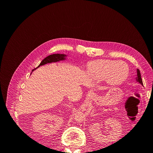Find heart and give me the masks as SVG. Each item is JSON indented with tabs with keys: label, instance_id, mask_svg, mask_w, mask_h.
I'll return each instance as SVG.
<instances>
[{
	"label": "heart",
	"instance_id": "heart-1",
	"mask_svg": "<svg viewBox=\"0 0 153 153\" xmlns=\"http://www.w3.org/2000/svg\"><path fill=\"white\" fill-rule=\"evenodd\" d=\"M87 70L89 76L93 79H106L110 85L122 84L126 81L129 74V68L126 62L109 59L92 62Z\"/></svg>",
	"mask_w": 153,
	"mask_h": 153
}]
</instances>
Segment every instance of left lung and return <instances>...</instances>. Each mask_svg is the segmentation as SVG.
<instances>
[{
    "label": "left lung",
    "instance_id": "obj_1",
    "mask_svg": "<svg viewBox=\"0 0 153 153\" xmlns=\"http://www.w3.org/2000/svg\"><path fill=\"white\" fill-rule=\"evenodd\" d=\"M137 76L136 77V80H137V82H139L142 85H143V82H142V78H141V75H140V70L138 69H137Z\"/></svg>",
    "mask_w": 153,
    "mask_h": 153
}]
</instances>
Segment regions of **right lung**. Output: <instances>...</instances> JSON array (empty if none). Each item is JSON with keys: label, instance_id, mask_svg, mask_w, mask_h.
<instances>
[{"label": "right lung", "instance_id": "right-lung-1", "mask_svg": "<svg viewBox=\"0 0 153 153\" xmlns=\"http://www.w3.org/2000/svg\"><path fill=\"white\" fill-rule=\"evenodd\" d=\"M66 56H67V55H65V54H60V53H55V54H52V55H48V57L45 58L43 60V61L41 62V63L39 64V65L36 68H38L41 66H43V65H45V64H48V63H52V62H59V61H64V60L66 59ZM36 68H35L34 69H36ZM34 69H33L32 71H33Z\"/></svg>", "mask_w": 153, "mask_h": 153}]
</instances>
